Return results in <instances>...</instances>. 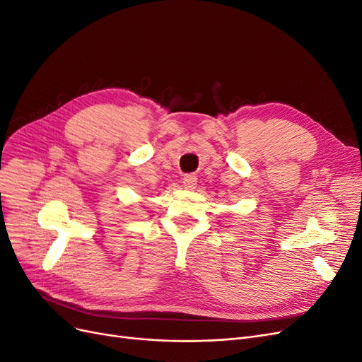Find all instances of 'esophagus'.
Listing matches in <instances>:
<instances>
[{"label":"esophagus","mask_w":362,"mask_h":362,"mask_svg":"<svg viewBox=\"0 0 362 362\" xmlns=\"http://www.w3.org/2000/svg\"><path fill=\"white\" fill-rule=\"evenodd\" d=\"M182 183H183V186H185L186 189H195L197 176H195V174H185Z\"/></svg>","instance_id":"1"}]
</instances>
